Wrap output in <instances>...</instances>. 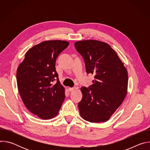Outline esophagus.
<instances>
[{
	"label": "esophagus",
	"mask_w": 150,
	"mask_h": 150,
	"mask_svg": "<svg viewBox=\"0 0 150 150\" xmlns=\"http://www.w3.org/2000/svg\"><path fill=\"white\" fill-rule=\"evenodd\" d=\"M74 88H68V91H74Z\"/></svg>",
	"instance_id": "34e87169"
}]
</instances>
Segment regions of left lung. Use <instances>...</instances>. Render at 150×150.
I'll return each instance as SVG.
<instances>
[{"label": "left lung", "mask_w": 150, "mask_h": 150, "mask_svg": "<svg viewBox=\"0 0 150 150\" xmlns=\"http://www.w3.org/2000/svg\"><path fill=\"white\" fill-rule=\"evenodd\" d=\"M75 47L84 59L87 73L94 75L95 78L89 88H81L80 115L90 122L108 121L126 96L127 69L117 53L106 42L82 40L75 42Z\"/></svg>", "instance_id": "8db88e82"}]
</instances>
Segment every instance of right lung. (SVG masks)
Wrapping results in <instances>:
<instances>
[{
	"label": "right lung",
	"mask_w": 150,
	"mask_h": 150,
	"mask_svg": "<svg viewBox=\"0 0 150 150\" xmlns=\"http://www.w3.org/2000/svg\"><path fill=\"white\" fill-rule=\"evenodd\" d=\"M69 44L48 40L33 46L25 53L16 71L19 93L28 110L42 119L56 117L65 98V89L56 71L59 54ZM57 78V82H52Z\"/></svg>",
	"instance_id": "1"
}]
</instances>
